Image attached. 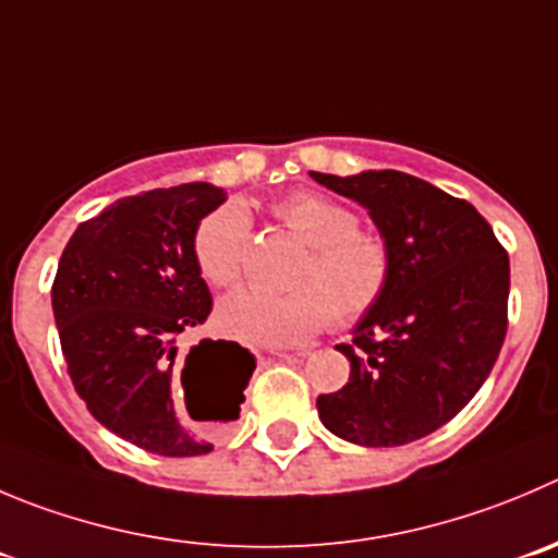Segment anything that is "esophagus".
<instances>
[{"instance_id": "1", "label": "esophagus", "mask_w": 558, "mask_h": 558, "mask_svg": "<svg viewBox=\"0 0 558 558\" xmlns=\"http://www.w3.org/2000/svg\"><path fill=\"white\" fill-rule=\"evenodd\" d=\"M268 355H274V359H288V355H304L306 350H295V353H290V350H265Z\"/></svg>"}]
</instances>
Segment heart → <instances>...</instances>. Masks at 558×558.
I'll list each match as a JSON object with an SVG mask.
<instances>
[{"label":"heart","mask_w":558,"mask_h":558,"mask_svg":"<svg viewBox=\"0 0 558 558\" xmlns=\"http://www.w3.org/2000/svg\"><path fill=\"white\" fill-rule=\"evenodd\" d=\"M274 214L310 257L295 274L293 293L238 290L219 304V326L230 337L270 348L301 344L333 320L353 328L367 320L395 279V248L380 232L362 230L359 216L339 199L317 191H295L276 205ZM252 241V216L238 203H227L205 216L194 232V263L214 288L241 282Z\"/></svg>","instance_id":"heart-1"}]
</instances>
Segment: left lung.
Here are the masks:
<instances>
[{"label": "left lung", "mask_w": 558, "mask_h": 558, "mask_svg": "<svg viewBox=\"0 0 558 558\" xmlns=\"http://www.w3.org/2000/svg\"><path fill=\"white\" fill-rule=\"evenodd\" d=\"M369 210L395 248L384 304L337 344L350 378L317 397L320 422L359 447H402L458 416L507 337L509 254L465 199L397 169L312 172Z\"/></svg>", "instance_id": "1"}]
</instances>
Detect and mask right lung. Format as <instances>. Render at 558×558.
Returning <instances> with one entry per match:
<instances>
[{"instance_id": "add662e5", "label": "right lung", "mask_w": 558, "mask_h": 558, "mask_svg": "<svg viewBox=\"0 0 558 558\" xmlns=\"http://www.w3.org/2000/svg\"><path fill=\"white\" fill-rule=\"evenodd\" d=\"M221 203L225 191L210 183L117 199L76 227L51 284L76 395L106 429L163 458L214 449L180 418L178 373L185 391L191 384L199 391L203 418L232 422L257 367L238 342L199 339L180 369L178 337L214 310L194 263V232Z\"/></svg>"}]
</instances>
